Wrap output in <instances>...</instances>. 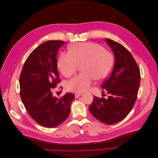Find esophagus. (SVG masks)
<instances>
[{"label": "esophagus", "instance_id": "34e87169", "mask_svg": "<svg viewBox=\"0 0 158 158\" xmlns=\"http://www.w3.org/2000/svg\"><path fill=\"white\" fill-rule=\"evenodd\" d=\"M82 95V93L76 92V93H75V94H74V96H75V98H78V97H80V95Z\"/></svg>", "mask_w": 158, "mask_h": 158}]
</instances>
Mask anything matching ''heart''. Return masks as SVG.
I'll use <instances>...</instances> for the list:
<instances>
[{
    "label": "heart",
    "mask_w": 158,
    "mask_h": 158,
    "mask_svg": "<svg viewBox=\"0 0 158 158\" xmlns=\"http://www.w3.org/2000/svg\"><path fill=\"white\" fill-rule=\"evenodd\" d=\"M69 53L63 52L59 56L58 68L66 78H70L82 66L81 73L66 85L68 90L75 92L88 91L95 79L106 78L114 64L113 54L98 44L92 42L75 43L69 47Z\"/></svg>",
    "instance_id": "obj_1"
}]
</instances>
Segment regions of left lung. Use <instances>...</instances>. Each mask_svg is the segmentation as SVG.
Segmentation results:
<instances>
[{"mask_svg":"<svg viewBox=\"0 0 158 158\" xmlns=\"http://www.w3.org/2000/svg\"><path fill=\"white\" fill-rule=\"evenodd\" d=\"M106 42L115 57L112 72L102 85L109 96L107 99L94 97L89 109L98 120L113 125L123 120L135 105L140 86V72L125 47L108 38Z\"/></svg>","mask_w":158,"mask_h":158,"instance_id":"left-lung-1","label":"left lung"}]
</instances>
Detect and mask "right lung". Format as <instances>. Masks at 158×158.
<instances>
[{
  "label": "right lung",
  "instance_id": "1",
  "mask_svg": "<svg viewBox=\"0 0 158 158\" xmlns=\"http://www.w3.org/2000/svg\"><path fill=\"white\" fill-rule=\"evenodd\" d=\"M64 43L47 41L38 46L28 56L20 76V97L26 111L37 124L48 128L68 118L74 99L72 93L58 99L52 92L60 82L56 55Z\"/></svg>",
  "mask_w": 158,
  "mask_h": 158
}]
</instances>
